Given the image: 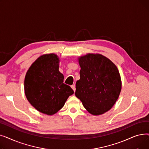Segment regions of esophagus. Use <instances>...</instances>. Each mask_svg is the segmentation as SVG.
<instances>
[{
	"label": "esophagus",
	"instance_id": "34e87169",
	"mask_svg": "<svg viewBox=\"0 0 149 149\" xmlns=\"http://www.w3.org/2000/svg\"><path fill=\"white\" fill-rule=\"evenodd\" d=\"M71 88H72V89H73V91H74V92H75V90H76V88H75V84H73V85H72L71 86Z\"/></svg>",
	"mask_w": 149,
	"mask_h": 149
}]
</instances>
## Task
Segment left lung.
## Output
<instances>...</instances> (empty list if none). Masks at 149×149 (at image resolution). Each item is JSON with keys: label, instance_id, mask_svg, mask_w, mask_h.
<instances>
[{"label": "left lung", "instance_id": "8db88e82", "mask_svg": "<svg viewBox=\"0 0 149 149\" xmlns=\"http://www.w3.org/2000/svg\"><path fill=\"white\" fill-rule=\"evenodd\" d=\"M80 79L75 96L93 115L104 113L113 107L121 90V79L113 63L100 54H87L78 58Z\"/></svg>", "mask_w": 149, "mask_h": 149}]
</instances>
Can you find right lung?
Returning a JSON list of instances; mask_svg holds the SVG:
<instances>
[{
    "label": "right lung",
    "mask_w": 149,
    "mask_h": 149,
    "mask_svg": "<svg viewBox=\"0 0 149 149\" xmlns=\"http://www.w3.org/2000/svg\"><path fill=\"white\" fill-rule=\"evenodd\" d=\"M60 59L55 54H44L31 65L26 74L24 89L29 103L36 110L48 115L57 113L74 93L63 83L59 71Z\"/></svg>",
    "instance_id": "right-lung-1"
}]
</instances>
